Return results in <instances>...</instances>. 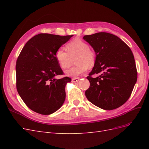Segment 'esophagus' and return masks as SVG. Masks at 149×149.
<instances>
[{"instance_id":"esophagus-1","label":"esophagus","mask_w":149,"mask_h":149,"mask_svg":"<svg viewBox=\"0 0 149 149\" xmlns=\"http://www.w3.org/2000/svg\"><path fill=\"white\" fill-rule=\"evenodd\" d=\"M79 78H72V79H71V81L73 82V83H76V82H78V81H79Z\"/></svg>"}]
</instances>
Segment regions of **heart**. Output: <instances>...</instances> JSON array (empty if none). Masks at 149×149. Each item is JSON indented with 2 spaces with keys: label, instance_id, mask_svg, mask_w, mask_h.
I'll return each mask as SVG.
<instances>
[{
  "label": "heart",
  "instance_id": "obj_1",
  "mask_svg": "<svg viewBox=\"0 0 149 149\" xmlns=\"http://www.w3.org/2000/svg\"><path fill=\"white\" fill-rule=\"evenodd\" d=\"M66 52L62 48L55 52V58L62 69L67 70L71 66L75 58L76 64L73 68L66 71L69 76H77L84 73L88 66L93 67L96 63V53L89 47V45L82 40L74 39L66 45Z\"/></svg>",
  "mask_w": 149,
  "mask_h": 149
}]
</instances>
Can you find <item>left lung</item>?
Listing matches in <instances>:
<instances>
[{
  "mask_svg": "<svg viewBox=\"0 0 149 149\" xmlns=\"http://www.w3.org/2000/svg\"><path fill=\"white\" fill-rule=\"evenodd\" d=\"M96 54V63L87 76L90 83L85 95L89 101L105 110L118 108L131 95L137 79L131 49L117 36L99 32L84 35ZM100 74L96 78L93 74Z\"/></svg>",
  "mask_w": 149,
  "mask_h": 149,
  "instance_id": "8db88e82",
  "label": "left lung"
}]
</instances>
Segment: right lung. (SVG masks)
I'll use <instances>...</instances> for the list:
<instances>
[{
	"instance_id": "obj_1",
	"label": "right lung",
	"mask_w": 149,
	"mask_h": 149,
	"mask_svg": "<svg viewBox=\"0 0 149 149\" xmlns=\"http://www.w3.org/2000/svg\"><path fill=\"white\" fill-rule=\"evenodd\" d=\"M73 35H36L26 43L16 62V87L22 100L37 113L48 115L59 109L66 97L65 86L71 79L63 75L55 58L58 48Z\"/></svg>"
}]
</instances>
